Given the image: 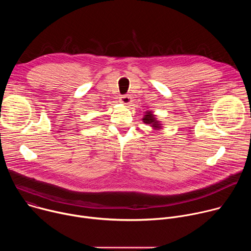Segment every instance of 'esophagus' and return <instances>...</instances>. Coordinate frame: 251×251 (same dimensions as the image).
Listing matches in <instances>:
<instances>
[{"label": "esophagus", "mask_w": 251, "mask_h": 251, "mask_svg": "<svg viewBox=\"0 0 251 251\" xmlns=\"http://www.w3.org/2000/svg\"><path fill=\"white\" fill-rule=\"evenodd\" d=\"M120 101L123 103V104H130L131 103V97L130 96H128V95H122L121 97H120Z\"/></svg>", "instance_id": "obj_1"}]
</instances>
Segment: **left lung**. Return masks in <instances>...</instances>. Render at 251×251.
I'll list each match as a JSON object with an SVG mask.
<instances>
[{"label": "left lung", "mask_w": 251, "mask_h": 251, "mask_svg": "<svg viewBox=\"0 0 251 251\" xmlns=\"http://www.w3.org/2000/svg\"><path fill=\"white\" fill-rule=\"evenodd\" d=\"M143 121H144V123H146V124L152 125V127H154V128H158L160 126V124H158V121L155 119L154 115L151 112H147L145 117L143 118Z\"/></svg>", "instance_id": "obj_1"}]
</instances>
